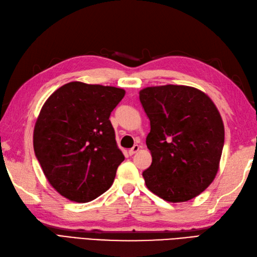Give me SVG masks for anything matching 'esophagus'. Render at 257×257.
I'll list each match as a JSON object with an SVG mask.
<instances>
[{"label": "esophagus", "mask_w": 257, "mask_h": 257, "mask_svg": "<svg viewBox=\"0 0 257 257\" xmlns=\"http://www.w3.org/2000/svg\"><path fill=\"white\" fill-rule=\"evenodd\" d=\"M139 150H140V147L138 146V144H135V146L128 151V153H129V155H134V154H136Z\"/></svg>", "instance_id": "obj_1"}]
</instances>
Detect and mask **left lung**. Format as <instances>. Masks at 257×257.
Segmentation results:
<instances>
[{"mask_svg": "<svg viewBox=\"0 0 257 257\" xmlns=\"http://www.w3.org/2000/svg\"><path fill=\"white\" fill-rule=\"evenodd\" d=\"M139 97L151 124L152 164L142 176L151 192L187 202L213 182L225 141L221 116L210 97L188 85L148 87Z\"/></svg>", "mask_w": 257, "mask_h": 257, "instance_id": "8db88e82", "label": "left lung"}]
</instances>
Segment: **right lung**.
<instances>
[{
  "instance_id": "add662e5",
  "label": "right lung",
  "mask_w": 257,
  "mask_h": 257,
  "mask_svg": "<svg viewBox=\"0 0 257 257\" xmlns=\"http://www.w3.org/2000/svg\"><path fill=\"white\" fill-rule=\"evenodd\" d=\"M126 91L80 81L50 95L34 130V149L45 178L66 199L87 203L113 185L124 160L109 116Z\"/></svg>"
}]
</instances>
